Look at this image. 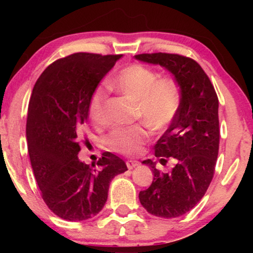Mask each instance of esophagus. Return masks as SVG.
<instances>
[{
    "label": "esophagus",
    "instance_id": "obj_1",
    "mask_svg": "<svg viewBox=\"0 0 253 253\" xmlns=\"http://www.w3.org/2000/svg\"><path fill=\"white\" fill-rule=\"evenodd\" d=\"M126 165H127L128 169H132L134 168H137V166L139 165V162L138 161H134V160H128L126 162Z\"/></svg>",
    "mask_w": 253,
    "mask_h": 253
}]
</instances>
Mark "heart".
<instances>
[{
    "label": "heart",
    "mask_w": 253,
    "mask_h": 253,
    "mask_svg": "<svg viewBox=\"0 0 253 253\" xmlns=\"http://www.w3.org/2000/svg\"><path fill=\"white\" fill-rule=\"evenodd\" d=\"M113 88L136 104V118L140 119L154 134L164 131L176 117L182 102V92L173 77H158L152 68L132 63L118 72L111 81ZM107 99L105 87L98 85L89 100V116L96 124L101 123L102 109ZM146 128L136 125L117 128L107 136L109 149L123 155H137L148 142Z\"/></svg>",
    "instance_id": "1"
}]
</instances>
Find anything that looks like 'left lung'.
Returning a JSON list of instances; mask_svg holds the SVG:
<instances>
[{
	"mask_svg": "<svg viewBox=\"0 0 253 253\" xmlns=\"http://www.w3.org/2000/svg\"><path fill=\"white\" fill-rule=\"evenodd\" d=\"M136 59L168 69L177 81L182 102L169 129L158 139L155 156L169 173H161L156 163L146 160L154 173L152 185L139 192L140 204L160 217H177L191 211L211 183L219 154V99L211 80L195 60L176 53H142Z\"/></svg>",
	"mask_w": 253,
	"mask_h": 253,
	"instance_id": "1",
	"label": "left lung"
}]
</instances>
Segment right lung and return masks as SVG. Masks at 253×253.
<instances>
[{"label": "right lung", "mask_w": 253, "mask_h": 253, "mask_svg": "<svg viewBox=\"0 0 253 253\" xmlns=\"http://www.w3.org/2000/svg\"><path fill=\"white\" fill-rule=\"evenodd\" d=\"M119 58L72 53L51 63L34 84L27 119L30 162L42 199L63 220L83 221L99 213L110 181L127 170L125 162L109 152L91 166L78 158L89 100Z\"/></svg>", "instance_id": "right-lung-1"}]
</instances>
